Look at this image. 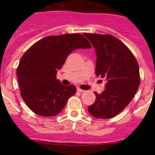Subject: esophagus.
<instances>
[{"label": "esophagus", "instance_id": "34e87169", "mask_svg": "<svg viewBox=\"0 0 155 155\" xmlns=\"http://www.w3.org/2000/svg\"><path fill=\"white\" fill-rule=\"evenodd\" d=\"M77 91H78V92H84V90H82V89H81V88H78V89H77Z\"/></svg>", "mask_w": 155, "mask_h": 155}]
</instances>
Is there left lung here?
<instances>
[{"mask_svg":"<svg viewBox=\"0 0 155 155\" xmlns=\"http://www.w3.org/2000/svg\"><path fill=\"white\" fill-rule=\"evenodd\" d=\"M95 50L97 77L105 78V89L94 92L95 102L87 108L95 118L109 119L124 110L140 83L139 65L131 51L111 35L84 33Z\"/></svg>","mask_w":155,"mask_h":155,"instance_id":"8db88e82","label":"left lung"}]
</instances>
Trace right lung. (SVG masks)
<instances>
[{"label": "right lung", "mask_w": 155, "mask_h": 155, "mask_svg": "<svg viewBox=\"0 0 155 155\" xmlns=\"http://www.w3.org/2000/svg\"><path fill=\"white\" fill-rule=\"evenodd\" d=\"M90 42L81 34L45 37L23 54L17 68L21 96L39 116H53L62 111L77 91L74 85H63L57 79L66 59L76 49H90Z\"/></svg>", "instance_id": "right-lung-1"}]
</instances>
